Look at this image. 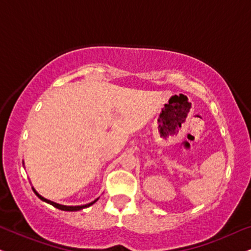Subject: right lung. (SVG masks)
Masks as SVG:
<instances>
[{"mask_svg": "<svg viewBox=\"0 0 251 251\" xmlns=\"http://www.w3.org/2000/svg\"><path fill=\"white\" fill-rule=\"evenodd\" d=\"M32 190H33V192H35V193H36V196L38 197L40 200H43V201H45V202L50 203V205H52V206H53V207H55V208H58V209H61V211H66V212H76V211H80V209L87 208V207L92 206L93 203H94V202H97V201H98V199H97V200L92 201V202L87 203V205H82V206H65V205H60V203L53 202V201H51V200H48V199H45L44 197H42V196H40V194L37 193L36 190H35V188H33V187H32Z\"/></svg>", "mask_w": 251, "mask_h": 251, "instance_id": "add662e5", "label": "right lung"}]
</instances>
